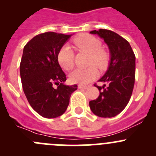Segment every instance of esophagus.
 Listing matches in <instances>:
<instances>
[{
    "instance_id": "34e87169",
    "label": "esophagus",
    "mask_w": 156,
    "mask_h": 156,
    "mask_svg": "<svg viewBox=\"0 0 156 156\" xmlns=\"http://www.w3.org/2000/svg\"><path fill=\"white\" fill-rule=\"evenodd\" d=\"M78 87L80 88V89H87L88 86L86 85H82V84H78Z\"/></svg>"
}]
</instances>
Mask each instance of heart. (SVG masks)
Instances as JSON below:
<instances>
[{"mask_svg": "<svg viewBox=\"0 0 156 156\" xmlns=\"http://www.w3.org/2000/svg\"><path fill=\"white\" fill-rule=\"evenodd\" d=\"M74 47L78 51L90 53L89 65H94L87 69H77L70 74V80L74 83L86 84L92 81L97 75V70H104L109 63L110 56L106 50L102 49V42L94 36L84 34L72 41ZM57 60L64 70L70 71L75 66V53L69 46L65 45L59 50Z\"/></svg>", "mask_w": 156, "mask_h": 156, "instance_id": "heart-1", "label": "heart"}]
</instances>
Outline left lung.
<instances>
[{
    "label": "left lung",
    "mask_w": 156,
    "mask_h": 156,
    "mask_svg": "<svg viewBox=\"0 0 156 156\" xmlns=\"http://www.w3.org/2000/svg\"><path fill=\"white\" fill-rule=\"evenodd\" d=\"M104 40L109 49L111 59L107 72L99 80L107 83L103 87L94 84L100 90L98 98L89 102L94 115L112 118L123 111L130 100L135 81L134 53L130 44L117 33L107 29L90 31Z\"/></svg>",
    "instance_id": "1"
}]
</instances>
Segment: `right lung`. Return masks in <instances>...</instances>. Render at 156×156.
<instances>
[{
    "instance_id": "add662e5",
    "label": "right lung",
    "mask_w": 156,
    "mask_h": 156,
    "mask_svg": "<svg viewBox=\"0 0 156 156\" xmlns=\"http://www.w3.org/2000/svg\"><path fill=\"white\" fill-rule=\"evenodd\" d=\"M72 34L48 31L34 36L23 49L20 77L26 98L42 117L53 119L67 109L78 85H65L66 76L57 60L59 50ZM57 85L58 87H54Z\"/></svg>"
}]
</instances>
